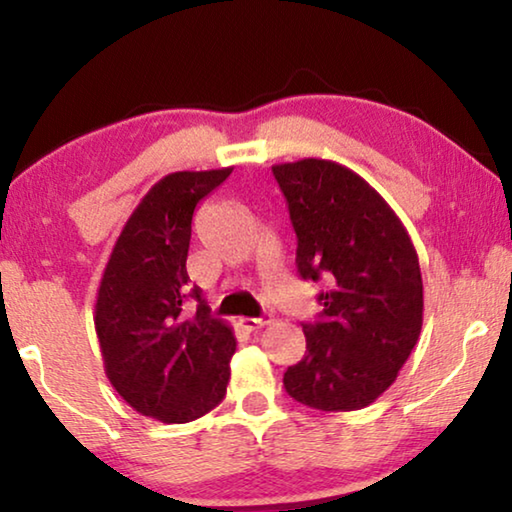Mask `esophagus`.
<instances>
[{
  "instance_id": "1",
  "label": "esophagus",
  "mask_w": 512,
  "mask_h": 512,
  "mask_svg": "<svg viewBox=\"0 0 512 512\" xmlns=\"http://www.w3.org/2000/svg\"><path fill=\"white\" fill-rule=\"evenodd\" d=\"M239 324H241V329H246V331H259V329H264L266 324H271V315L243 317V319H239Z\"/></svg>"
}]
</instances>
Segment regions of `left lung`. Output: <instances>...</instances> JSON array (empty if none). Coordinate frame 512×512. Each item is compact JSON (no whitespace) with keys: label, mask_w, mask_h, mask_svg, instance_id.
Instances as JSON below:
<instances>
[{"label":"left lung","mask_w":512,"mask_h":512,"mask_svg":"<svg viewBox=\"0 0 512 512\" xmlns=\"http://www.w3.org/2000/svg\"><path fill=\"white\" fill-rule=\"evenodd\" d=\"M296 232V269L322 282L315 322H303L305 356L285 391L319 411L375 402L423 326V278L407 230L368 181L333 160L273 165Z\"/></svg>","instance_id":"1"}]
</instances>
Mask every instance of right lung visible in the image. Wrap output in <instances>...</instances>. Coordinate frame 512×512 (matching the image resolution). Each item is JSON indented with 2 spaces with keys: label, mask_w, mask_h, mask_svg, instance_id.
I'll use <instances>...</instances> for the list:
<instances>
[{
  "label": "right lung",
  "mask_w": 512,
  "mask_h": 512,
  "mask_svg": "<svg viewBox=\"0 0 512 512\" xmlns=\"http://www.w3.org/2000/svg\"><path fill=\"white\" fill-rule=\"evenodd\" d=\"M232 167L160 179L126 220L105 264L94 324L105 375L142 416L188 423L223 402L236 340L190 289L186 257L195 207ZM186 300H197L193 316Z\"/></svg>",
  "instance_id": "1"
}]
</instances>
